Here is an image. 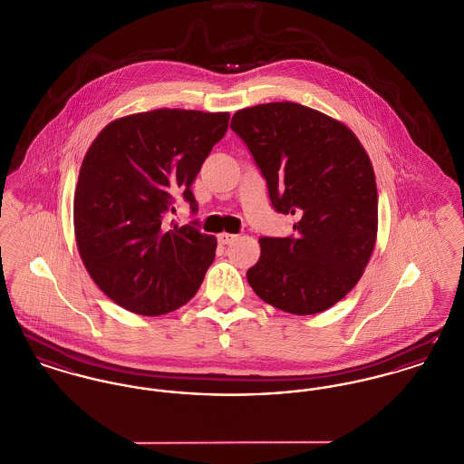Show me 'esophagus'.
<instances>
[{"mask_svg": "<svg viewBox=\"0 0 464 464\" xmlns=\"http://www.w3.org/2000/svg\"><path fill=\"white\" fill-rule=\"evenodd\" d=\"M235 238H237V235H231V233H220V235H217V240H218L220 246H229L231 242H235Z\"/></svg>", "mask_w": 464, "mask_h": 464, "instance_id": "obj_1", "label": "esophagus"}]
</instances>
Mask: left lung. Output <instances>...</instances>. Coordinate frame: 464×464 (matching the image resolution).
<instances>
[{
    "label": "left lung",
    "mask_w": 464,
    "mask_h": 464,
    "mask_svg": "<svg viewBox=\"0 0 464 464\" xmlns=\"http://www.w3.org/2000/svg\"><path fill=\"white\" fill-rule=\"evenodd\" d=\"M231 129L266 179L272 207L298 218L295 235L259 240L250 287L285 313L326 311L355 287L376 244L378 190L363 146L344 123L295 102L237 111Z\"/></svg>",
    "instance_id": "obj_1"
}]
</instances>
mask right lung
Returning <instances> with one entry per match:
<instances>
[{"instance_id":"1","label":"right lung","mask_w":464,"mask_h":464,"mask_svg":"<svg viewBox=\"0 0 464 464\" xmlns=\"http://www.w3.org/2000/svg\"><path fill=\"white\" fill-rule=\"evenodd\" d=\"M229 123V112L153 109L111 121L88 148L73 196L79 256L123 309L160 316L187 304L205 279L217 240L190 224L168 226Z\"/></svg>"}]
</instances>
